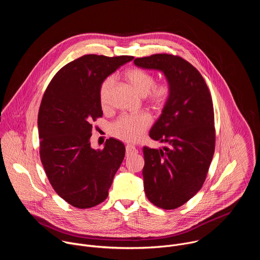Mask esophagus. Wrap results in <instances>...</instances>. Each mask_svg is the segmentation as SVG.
<instances>
[{"label":"esophagus","mask_w":260,"mask_h":260,"mask_svg":"<svg viewBox=\"0 0 260 260\" xmlns=\"http://www.w3.org/2000/svg\"><path fill=\"white\" fill-rule=\"evenodd\" d=\"M138 150L136 149L135 146H132V145H127L126 146V154L127 155H131V154H135L137 153Z\"/></svg>","instance_id":"34e87169"}]
</instances>
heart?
<instances>
[{"label": "heart", "instance_id": "heart-1", "mask_svg": "<svg viewBox=\"0 0 260 260\" xmlns=\"http://www.w3.org/2000/svg\"><path fill=\"white\" fill-rule=\"evenodd\" d=\"M124 78L132 88L140 95L146 96L147 104L153 110H161L168 104L172 87L169 82L155 83L153 74L139 68H132L124 72ZM113 78L107 77L100 85L99 96L103 109L108 108ZM151 124V118L147 113L141 112L133 115H122L110 126V134L124 142H136Z\"/></svg>", "mask_w": 260, "mask_h": 260}]
</instances>
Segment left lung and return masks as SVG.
<instances>
[{"label":"left lung","instance_id":"left-lung-1","mask_svg":"<svg viewBox=\"0 0 260 260\" xmlns=\"http://www.w3.org/2000/svg\"><path fill=\"white\" fill-rule=\"evenodd\" d=\"M143 69L161 71L172 94L149 136L162 149L144 147V190L153 205L174 210L202 188L214 151V108L201 73L178 55L158 53L134 60Z\"/></svg>","mask_w":260,"mask_h":260}]
</instances>
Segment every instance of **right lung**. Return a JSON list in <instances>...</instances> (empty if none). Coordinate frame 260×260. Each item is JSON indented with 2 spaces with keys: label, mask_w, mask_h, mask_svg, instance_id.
Instances as JSON below:
<instances>
[{
  "label": "right lung",
  "mask_w": 260,
  "mask_h": 260,
  "mask_svg": "<svg viewBox=\"0 0 260 260\" xmlns=\"http://www.w3.org/2000/svg\"><path fill=\"white\" fill-rule=\"evenodd\" d=\"M134 56L86 54L63 66L43 95L39 114L40 158L55 192L71 206L92 208L108 197L125 147L110 138L94 150L92 122L103 116L99 90L104 79Z\"/></svg>",
  "instance_id": "obj_1"
}]
</instances>
